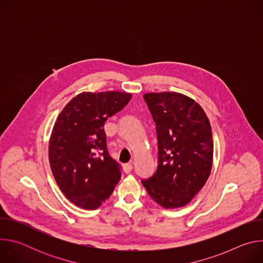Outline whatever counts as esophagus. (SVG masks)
Masks as SVG:
<instances>
[{
	"instance_id": "34e87169",
	"label": "esophagus",
	"mask_w": 263,
	"mask_h": 263,
	"mask_svg": "<svg viewBox=\"0 0 263 263\" xmlns=\"http://www.w3.org/2000/svg\"><path fill=\"white\" fill-rule=\"evenodd\" d=\"M133 170V165L131 163H127V164H124V172L126 174H129L131 171Z\"/></svg>"
}]
</instances>
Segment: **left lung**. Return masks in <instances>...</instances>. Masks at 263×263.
<instances>
[{"label":"left lung","instance_id":"8db88e82","mask_svg":"<svg viewBox=\"0 0 263 263\" xmlns=\"http://www.w3.org/2000/svg\"><path fill=\"white\" fill-rule=\"evenodd\" d=\"M143 99L156 125L158 167L141 183L161 207H183L203 189L212 168L210 122L203 108L185 95L148 92Z\"/></svg>","mask_w":263,"mask_h":263}]
</instances>
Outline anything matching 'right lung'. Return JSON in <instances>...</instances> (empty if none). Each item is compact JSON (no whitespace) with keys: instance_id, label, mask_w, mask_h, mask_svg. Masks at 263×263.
<instances>
[{"instance_id":"add662e5","label":"right lung","mask_w":263,"mask_h":263,"mask_svg":"<svg viewBox=\"0 0 263 263\" xmlns=\"http://www.w3.org/2000/svg\"><path fill=\"white\" fill-rule=\"evenodd\" d=\"M132 95L82 92L59 114L49 142V161L59 189L69 202L93 210L115 191L120 164L109 156L105 122L121 111Z\"/></svg>"}]
</instances>
